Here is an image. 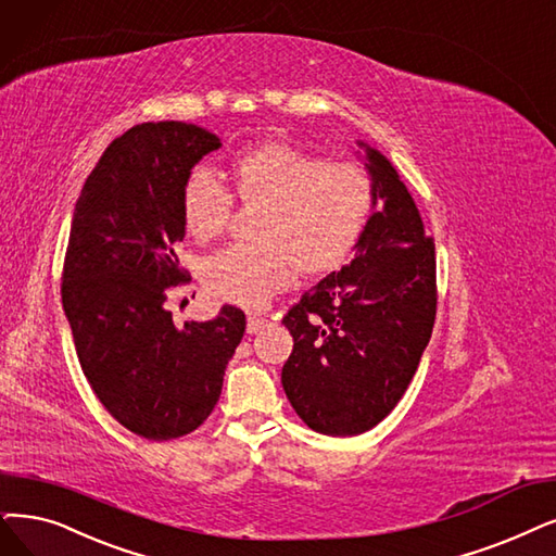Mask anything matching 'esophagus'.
Returning a JSON list of instances; mask_svg holds the SVG:
<instances>
[{"instance_id": "34e87169", "label": "esophagus", "mask_w": 556, "mask_h": 556, "mask_svg": "<svg viewBox=\"0 0 556 556\" xmlns=\"http://www.w3.org/2000/svg\"><path fill=\"white\" fill-rule=\"evenodd\" d=\"M266 326H269V319L260 317V315H251V317H249V324H247V330L253 336V332H260V330H264Z\"/></svg>"}]
</instances>
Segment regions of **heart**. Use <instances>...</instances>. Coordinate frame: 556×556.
<instances>
[{
    "instance_id": "obj_1",
    "label": "heart",
    "mask_w": 556,
    "mask_h": 556,
    "mask_svg": "<svg viewBox=\"0 0 556 556\" xmlns=\"http://www.w3.org/2000/svg\"><path fill=\"white\" fill-rule=\"evenodd\" d=\"M232 193L260 205L257 243H235L203 262L212 296L241 307H264L301 274L340 266L361 241L374 210V180L365 166L326 162L287 141H266L232 162ZM232 193L207 168L189 173L182 220L201 241L226 230Z\"/></svg>"
}]
</instances>
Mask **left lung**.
<instances>
[{
	"mask_svg": "<svg viewBox=\"0 0 556 556\" xmlns=\"http://www.w3.org/2000/svg\"><path fill=\"white\" fill-rule=\"evenodd\" d=\"M367 162L374 205L381 198L383 207L369 216L351 264L319 280L282 317L294 338L282 367L285 394L324 435H358L390 415L435 321L433 237L392 164L371 148Z\"/></svg>",
	"mask_w": 556,
	"mask_h": 556,
	"instance_id": "left-lung-1",
	"label": "left lung"
}]
</instances>
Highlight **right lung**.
I'll use <instances>...</instances> for the list:
<instances>
[{
	"instance_id": "add662e5",
	"label": "right lung",
	"mask_w": 556,
	"mask_h": 556,
	"mask_svg": "<svg viewBox=\"0 0 556 556\" xmlns=\"http://www.w3.org/2000/svg\"><path fill=\"white\" fill-rule=\"evenodd\" d=\"M218 146L198 125H135L104 150L73 214L61 299L77 358L109 415L148 440L203 425L247 332L235 305L185 326L166 307L173 287L189 280L175 255L182 187Z\"/></svg>"
}]
</instances>
